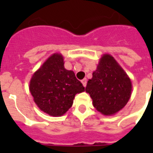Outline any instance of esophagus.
Instances as JSON below:
<instances>
[{"label":"esophagus","mask_w":153,"mask_h":153,"mask_svg":"<svg viewBox=\"0 0 153 153\" xmlns=\"http://www.w3.org/2000/svg\"><path fill=\"white\" fill-rule=\"evenodd\" d=\"M81 82H82V83H83V86L86 87V85H87V79H83L82 80Z\"/></svg>","instance_id":"obj_1"}]
</instances>
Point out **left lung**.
Masks as SVG:
<instances>
[{
  "label": "left lung",
  "mask_w": 153,
  "mask_h": 153,
  "mask_svg": "<svg viewBox=\"0 0 153 153\" xmlns=\"http://www.w3.org/2000/svg\"><path fill=\"white\" fill-rule=\"evenodd\" d=\"M131 81L121 67L110 55H104L85 91L90 94L94 107L103 115L118 112L131 95Z\"/></svg>",
  "instance_id": "8db88e82"
}]
</instances>
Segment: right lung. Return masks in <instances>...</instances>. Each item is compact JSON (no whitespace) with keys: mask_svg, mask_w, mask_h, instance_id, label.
Wrapping results in <instances>:
<instances>
[{"mask_svg":"<svg viewBox=\"0 0 153 153\" xmlns=\"http://www.w3.org/2000/svg\"><path fill=\"white\" fill-rule=\"evenodd\" d=\"M63 57L54 54L33 75L29 89L35 103L52 116L64 115L73 105L77 93L84 87L71 70L64 67Z\"/></svg>","mask_w":153,"mask_h":153,"instance_id":"1","label":"right lung"}]
</instances>
